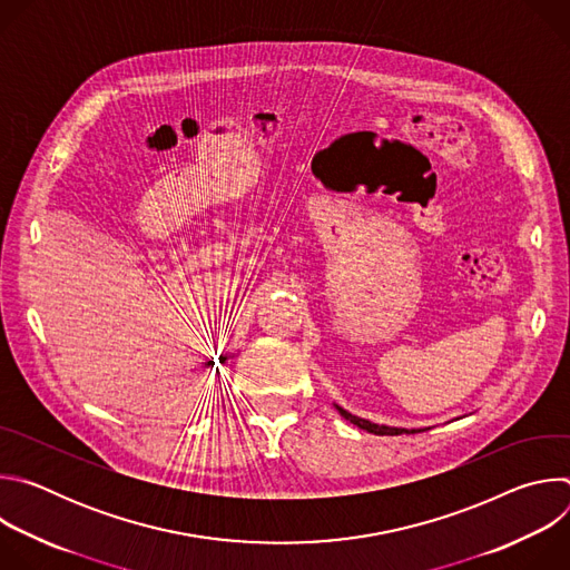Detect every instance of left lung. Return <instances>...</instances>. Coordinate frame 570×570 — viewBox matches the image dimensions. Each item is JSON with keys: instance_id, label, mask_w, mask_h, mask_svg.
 <instances>
[{"instance_id": "obj_1", "label": "left lung", "mask_w": 570, "mask_h": 570, "mask_svg": "<svg viewBox=\"0 0 570 570\" xmlns=\"http://www.w3.org/2000/svg\"><path fill=\"white\" fill-rule=\"evenodd\" d=\"M338 409V413L347 420V422H352L354 426H358V429H363V431H367V433H374V435H401V433H420V431H409V429H390V426H379V424H372V422H367V420H361V417H356V415H352V413H347V411H343L341 405H336Z\"/></svg>"}]
</instances>
